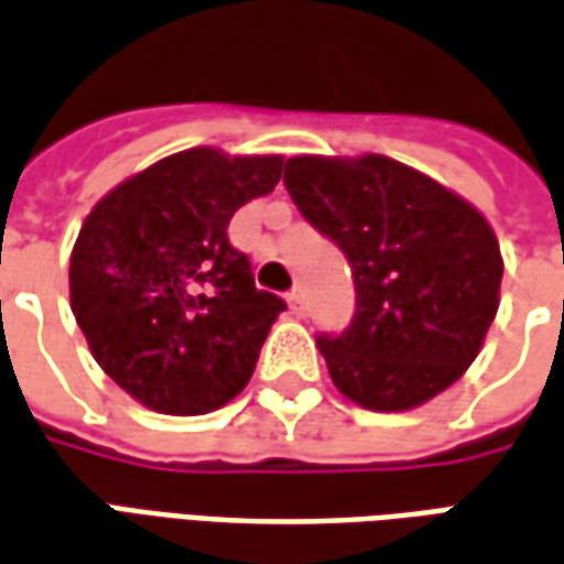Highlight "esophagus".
I'll return each instance as SVG.
<instances>
[{
    "label": "esophagus",
    "instance_id": "obj_1",
    "mask_svg": "<svg viewBox=\"0 0 564 564\" xmlns=\"http://www.w3.org/2000/svg\"><path fill=\"white\" fill-rule=\"evenodd\" d=\"M285 301H289L291 313H294V316H304V313H306L304 291H301V289H291V291H289V297H285Z\"/></svg>",
    "mask_w": 564,
    "mask_h": 564
}]
</instances>
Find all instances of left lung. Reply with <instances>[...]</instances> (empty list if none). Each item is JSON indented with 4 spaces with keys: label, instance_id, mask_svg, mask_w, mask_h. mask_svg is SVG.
<instances>
[{
    "label": "left lung",
    "instance_id": "1",
    "mask_svg": "<svg viewBox=\"0 0 564 564\" xmlns=\"http://www.w3.org/2000/svg\"><path fill=\"white\" fill-rule=\"evenodd\" d=\"M297 212L349 260L356 316L319 334L340 393L408 411L448 390L479 356L500 304V245L469 202L387 156L285 162Z\"/></svg>",
    "mask_w": 564,
    "mask_h": 564
}]
</instances>
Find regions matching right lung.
Wrapping results in <instances>:
<instances>
[{
    "mask_svg": "<svg viewBox=\"0 0 564 564\" xmlns=\"http://www.w3.org/2000/svg\"><path fill=\"white\" fill-rule=\"evenodd\" d=\"M282 156L196 147L110 189L82 224L69 304L97 365L162 414H205L245 390L285 301L254 289L227 236L273 193Z\"/></svg>",
    "mask_w": 564,
    "mask_h": 564,
    "instance_id": "right-lung-1",
    "label": "right lung"
}]
</instances>
